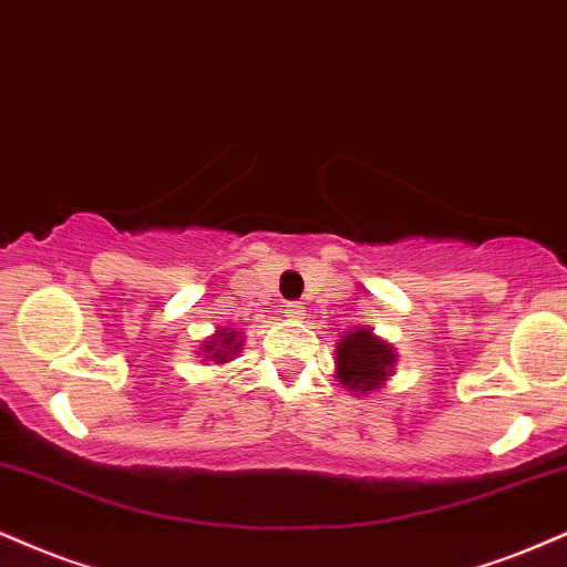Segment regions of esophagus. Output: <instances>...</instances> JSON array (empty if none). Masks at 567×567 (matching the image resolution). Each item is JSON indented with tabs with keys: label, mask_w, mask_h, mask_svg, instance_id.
I'll list each match as a JSON object with an SVG mask.
<instances>
[{
	"label": "esophagus",
	"mask_w": 567,
	"mask_h": 567,
	"mask_svg": "<svg viewBox=\"0 0 567 567\" xmlns=\"http://www.w3.org/2000/svg\"><path fill=\"white\" fill-rule=\"evenodd\" d=\"M284 308H286V312H289V318H302L305 316V305L302 302H286Z\"/></svg>",
	"instance_id": "esophagus-1"
}]
</instances>
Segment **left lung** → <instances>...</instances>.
I'll use <instances>...</instances> for the list:
<instances>
[{
    "label": "left lung",
    "mask_w": 567,
    "mask_h": 567,
    "mask_svg": "<svg viewBox=\"0 0 567 567\" xmlns=\"http://www.w3.org/2000/svg\"><path fill=\"white\" fill-rule=\"evenodd\" d=\"M395 355L390 344L379 342L369 329L350 331L337 344V374L339 382L348 384V390H377L390 374Z\"/></svg>",
    "instance_id": "8db88e82"
}]
</instances>
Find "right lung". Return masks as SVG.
<instances>
[{"mask_svg":"<svg viewBox=\"0 0 567 567\" xmlns=\"http://www.w3.org/2000/svg\"><path fill=\"white\" fill-rule=\"evenodd\" d=\"M238 334L236 331H217L212 342H206V352L215 363H225V358H230L233 352H238L241 342H236Z\"/></svg>","mask_w":567,"mask_h":567,"instance_id":"obj_1","label":"right lung"}]
</instances>
